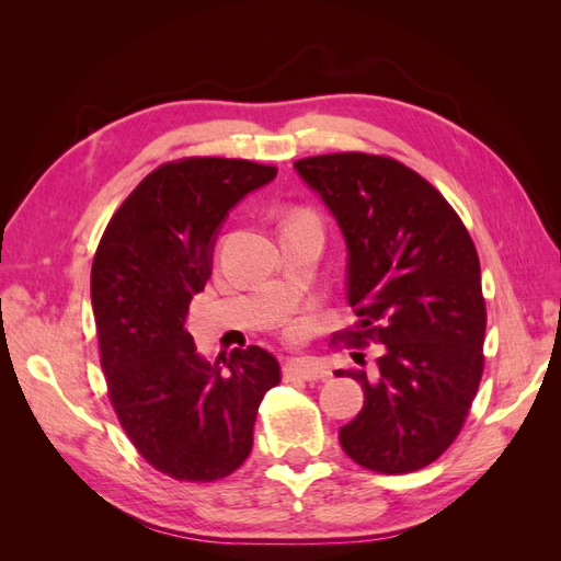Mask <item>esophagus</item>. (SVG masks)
<instances>
[{
    "label": "esophagus",
    "mask_w": 561,
    "mask_h": 561,
    "mask_svg": "<svg viewBox=\"0 0 561 561\" xmlns=\"http://www.w3.org/2000/svg\"><path fill=\"white\" fill-rule=\"evenodd\" d=\"M328 377V369L318 365V363H309V360H297V363H287L283 367V379L285 381H320Z\"/></svg>",
    "instance_id": "obj_1"
}]
</instances>
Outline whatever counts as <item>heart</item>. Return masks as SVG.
<instances>
[{
  "instance_id": "b5f03b06",
  "label": "heart",
  "mask_w": 561,
  "mask_h": 561,
  "mask_svg": "<svg viewBox=\"0 0 561 561\" xmlns=\"http://www.w3.org/2000/svg\"><path fill=\"white\" fill-rule=\"evenodd\" d=\"M293 217H299V219H311V222H318L316 215H313V213H309V210H299V213H295ZM290 336L295 339V334H290Z\"/></svg>"
}]
</instances>
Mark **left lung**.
I'll return each instance as SVG.
<instances>
[{
	"mask_svg": "<svg viewBox=\"0 0 561 561\" xmlns=\"http://www.w3.org/2000/svg\"><path fill=\"white\" fill-rule=\"evenodd\" d=\"M295 168L328 203L348 248L346 297L360 322L334 332L332 342L381 344L371 371H334L365 390L363 410L339 428V443L355 463L381 474L426 468L461 433L482 381L486 304L478 250L447 198L396 159L339 151Z\"/></svg>",
	"mask_w": 561,
	"mask_h": 561,
	"instance_id": "obj_1",
	"label": "left lung"
}]
</instances>
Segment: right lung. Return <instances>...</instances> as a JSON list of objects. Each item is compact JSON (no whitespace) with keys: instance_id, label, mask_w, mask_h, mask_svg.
<instances>
[{"instance_id":"obj_1","label":"right lung","mask_w":561,"mask_h":561,"mask_svg":"<svg viewBox=\"0 0 561 561\" xmlns=\"http://www.w3.org/2000/svg\"><path fill=\"white\" fill-rule=\"evenodd\" d=\"M276 173L245 159L168 161L118 206L95 250L91 301L110 402L145 461L180 482L239 470L260 402L280 381L268 351L233 348L210 365L184 328L213 274L217 227Z\"/></svg>"}]
</instances>
